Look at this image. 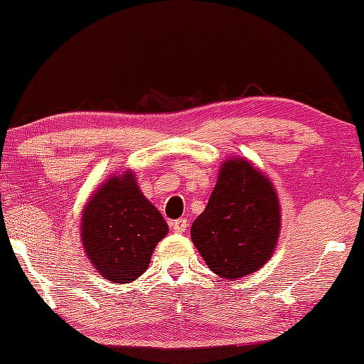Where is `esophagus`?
<instances>
[{"label":"esophagus","instance_id":"esophagus-1","mask_svg":"<svg viewBox=\"0 0 364 364\" xmlns=\"http://www.w3.org/2000/svg\"><path fill=\"white\" fill-rule=\"evenodd\" d=\"M186 228H188L186 219H178V220H174V223H171V229H173L174 232H179V235H181V232H185Z\"/></svg>","mask_w":364,"mask_h":364}]
</instances>
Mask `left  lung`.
Instances as JSON below:
<instances>
[{
  "instance_id": "1",
  "label": "left lung",
  "mask_w": 364,
  "mask_h": 364,
  "mask_svg": "<svg viewBox=\"0 0 364 364\" xmlns=\"http://www.w3.org/2000/svg\"><path fill=\"white\" fill-rule=\"evenodd\" d=\"M281 231L274 185L246 159H229L205 210L191 225V240L212 272L240 279L272 257Z\"/></svg>"
}]
</instances>
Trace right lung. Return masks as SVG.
I'll return each instance as SVG.
<instances>
[{"label": "right lung", "instance_id": "1", "mask_svg": "<svg viewBox=\"0 0 364 364\" xmlns=\"http://www.w3.org/2000/svg\"><path fill=\"white\" fill-rule=\"evenodd\" d=\"M82 241L97 272L114 284L135 281L169 228L139 190L135 174L111 176L90 196L82 214Z\"/></svg>", "mask_w": 364, "mask_h": 364}]
</instances>
